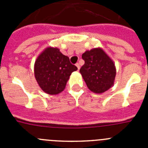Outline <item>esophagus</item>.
Returning a JSON list of instances; mask_svg holds the SVG:
<instances>
[{
    "label": "esophagus",
    "mask_w": 148,
    "mask_h": 148,
    "mask_svg": "<svg viewBox=\"0 0 148 148\" xmlns=\"http://www.w3.org/2000/svg\"><path fill=\"white\" fill-rule=\"evenodd\" d=\"M75 66H76L77 68H78V70H80V65H79V64H78V63H77L76 64H75Z\"/></svg>",
    "instance_id": "obj_1"
}]
</instances>
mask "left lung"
<instances>
[{
    "label": "left lung",
    "instance_id": "left-lung-1",
    "mask_svg": "<svg viewBox=\"0 0 148 148\" xmlns=\"http://www.w3.org/2000/svg\"><path fill=\"white\" fill-rule=\"evenodd\" d=\"M84 64L80 73L87 87L95 93H102L113 85L116 70L115 64L101 48L86 51L82 55Z\"/></svg>",
    "mask_w": 148,
    "mask_h": 148
}]
</instances>
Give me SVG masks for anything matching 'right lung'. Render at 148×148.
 <instances>
[{"label": "right lung", "mask_w": 148, "mask_h": 148, "mask_svg": "<svg viewBox=\"0 0 148 148\" xmlns=\"http://www.w3.org/2000/svg\"><path fill=\"white\" fill-rule=\"evenodd\" d=\"M78 70L70 58L56 47L46 48L35 62L34 73L39 87L46 93L56 95L64 90L73 72Z\"/></svg>", "instance_id": "right-lung-1"}]
</instances>
